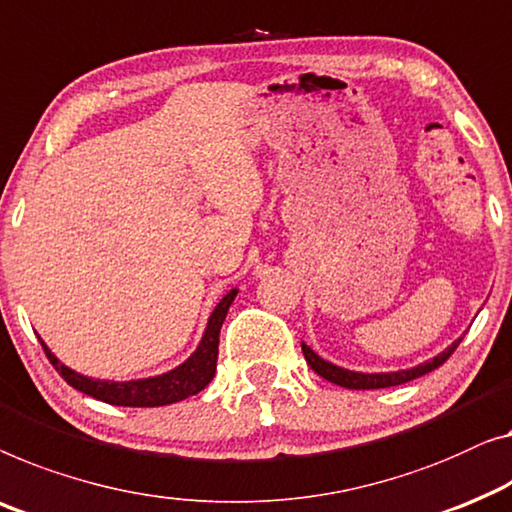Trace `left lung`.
Wrapping results in <instances>:
<instances>
[{
    "label": "left lung",
    "mask_w": 512,
    "mask_h": 512,
    "mask_svg": "<svg viewBox=\"0 0 512 512\" xmlns=\"http://www.w3.org/2000/svg\"><path fill=\"white\" fill-rule=\"evenodd\" d=\"M459 342H462V339H457L453 346H448L446 351L439 353L432 360L422 362V365H418V367L404 369V372H390V374L348 372V369H342V367H337V365H330V362H325L323 358H318V355L311 351L307 344H302V353H305L307 365L314 369L318 376H323L325 381L337 383V385H342V388H348V390H376V388H392V385L409 383L413 379H418V376H425L429 372H434L436 367H441L443 362H446L450 355L455 353V348L459 346Z\"/></svg>",
    "instance_id": "obj_1"
}]
</instances>
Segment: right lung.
Wrapping results in <instances>:
<instances>
[{"label": "right lung", "instance_id": "right-lung-1", "mask_svg": "<svg viewBox=\"0 0 512 512\" xmlns=\"http://www.w3.org/2000/svg\"><path fill=\"white\" fill-rule=\"evenodd\" d=\"M238 291L226 293L224 300L214 307L210 321H207L203 342L198 344L194 355L187 362H182L180 367H175L173 372L154 376V379H140V381H127V383H110V381H94L87 376H80L73 369L64 367L50 348L41 342L43 351H46L48 360L53 362V367L59 372V376L80 392L90 395L94 399H101L106 404L115 406H166L182 402L191 395H198L207 383L212 381L214 372H217V355H219V330L221 323L228 314V307L235 300Z\"/></svg>", "mask_w": 512, "mask_h": 512}]
</instances>
